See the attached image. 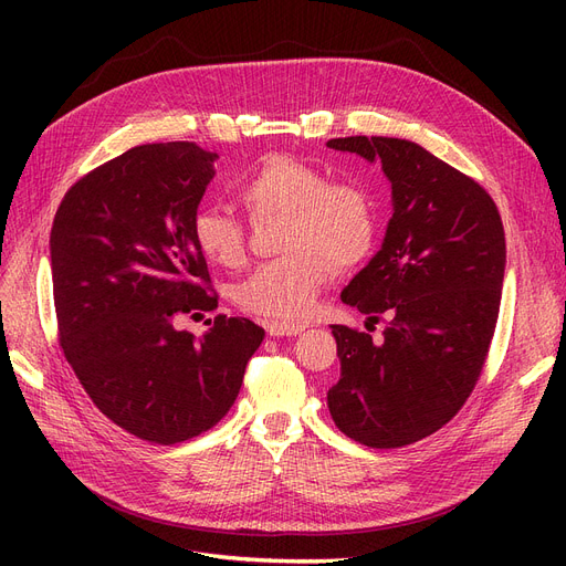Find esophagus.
<instances>
[{"instance_id":"esophagus-1","label":"esophagus","mask_w":566,"mask_h":566,"mask_svg":"<svg viewBox=\"0 0 566 566\" xmlns=\"http://www.w3.org/2000/svg\"><path fill=\"white\" fill-rule=\"evenodd\" d=\"M307 328L305 323H268L265 331L271 337H293Z\"/></svg>"}]
</instances>
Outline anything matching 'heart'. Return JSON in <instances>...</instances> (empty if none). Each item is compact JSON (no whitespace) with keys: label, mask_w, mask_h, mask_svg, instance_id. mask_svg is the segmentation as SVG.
<instances>
[{"label":"heart","mask_w":566,"mask_h":566,"mask_svg":"<svg viewBox=\"0 0 566 566\" xmlns=\"http://www.w3.org/2000/svg\"><path fill=\"white\" fill-rule=\"evenodd\" d=\"M252 220L284 218L280 252L233 286V303L275 323L303 321L323 286L358 265L374 245L376 211L360 186L331 181L318 167L273 156L233 188ZM197 250L216 265L245 259V229L220 206H203L192 218Z\"/></svg>","instance_id":"heart-1"}]
</instances>
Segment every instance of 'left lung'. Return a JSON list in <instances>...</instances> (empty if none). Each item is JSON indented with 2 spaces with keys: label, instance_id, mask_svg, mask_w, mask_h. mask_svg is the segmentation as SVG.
<instances>
[{
  "label": "left lung",
  "instance_id": "1",
  "mask_svg": "<svg viewBox=\"0 0 566 566\" xmlns=\"http://www.w3.org/2000/svg\"><path fill=\"white\" fill-rule=\"evenodd\" d=\"M328 146L380 163L392 184L382 245L342 291V303L369 316V333L331 325L342 374L328 408L355 442L395 450L448 424L480 380L502 298L504 229L491 195L420 144L358 135Z\"/></svg>",
  "mask_w": 566,
  "mask_h": 566
}]
</instances>
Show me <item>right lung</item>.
I'll list each match as a JSON object with an SVG mask.
<instances>
[{
  "label": "right lung",
  "instance_id": "obj_1",
  "mask_svg": "<svg viewBox=\"0 0 566 566\" xmlns=\"http://www.w3.org/2000/svg\"><path fill=\"white\" fill-rule=\"evenodd\" d=\"M216 160L192 142L135 146L82 176L52 222L66 360L103 415L156 444L216 427L265 335L250 318L224 314L199 339L174 328L178 314L218 307L192 238Z\"/></svg>",
  "mask_w": 566,
  "mask_h": 566
}]
</instances>
